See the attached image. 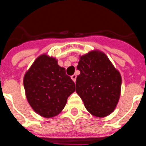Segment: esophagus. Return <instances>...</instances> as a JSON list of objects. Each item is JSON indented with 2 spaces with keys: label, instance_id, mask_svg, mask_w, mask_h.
<instances>
[{
  "label": "esophagus",
  "instance_id": "obj_1",
  "mask_svg": "<svg viewBox=\"0 0 146 146\" xmlns=\"http://www.w3.org/2000/svg\"><path fill=\"white\" fill-rule=\"evenodd\" d=\"M71 78H72V80H73L74 82H75L76 78H77V75H75V74H73V75H72V77H71Z\"/></svg>",
  "mask_w": 146,
  "mask_h": 146
}]
</instances>
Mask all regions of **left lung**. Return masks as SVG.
<instances>
[{
    "mask_svg": "<svg viewBox=\"0 0 146 146\" xmlns=\"http://www.w3.org/2000/svg\"><path fill=\"white\" fill-rule=\"evenodd\" d=\"M76 92L86 110L99 118L111 114L121 95V76L104 52L93 50L82 55L77 66Z\"/></svg>",
    "mask_w": 146,
    "mask_h": 146,
    "instance_id": "8db88e82",
    "label": "left lung"
}]
</instances>
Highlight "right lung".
Returning a JSON list of instances; mask_svg holds the SVG:
<instances>
[{
  "label": "right lung",
  "instance_id": "right-lung-1",
  "mask_svg": "<svg viewBox=\"0 0 146 146\" xmlns=\"http://www.w3.org/2000/svg\"><path fill=\"white\" fill-rule=\"evenodd\" d=\"M28 102L37 114L44 118L56 116L65 107L75 85L55 58L38 56L23 79Z\"/></svg>",
  "mask_w": 146,
  "mask_h": 146
}]
</instances>
